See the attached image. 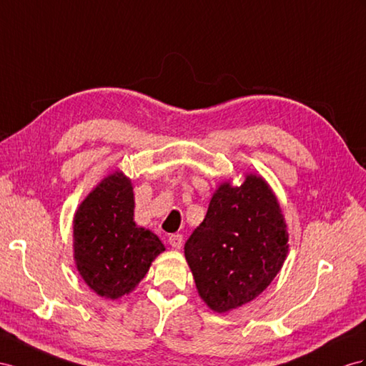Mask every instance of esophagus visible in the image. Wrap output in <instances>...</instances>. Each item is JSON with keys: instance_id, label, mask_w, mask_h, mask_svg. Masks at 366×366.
<instances>
[{"instance_id": "esophagus-1", "label": "esophagus", "mask_w": 366, "mask_h": 366, "mask_svg": "<svg viewBox=\"0 0 366 366\" xmlns=\"http://www.w3.org/2000/svg\"><path fill=\"white\" fill-rule=\"evenodd\" d=\"M168 242L173 249H181L182 247V235L179 233H173V235L168 237Z\"/></svg>"}]
</instances>
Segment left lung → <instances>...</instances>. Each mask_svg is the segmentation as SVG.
I'll use <instances>...</instances> for the list:
<instances>
[{
  "instance_id": "8db88e82",
  "label": "left lung",
  "mask_w": 366,
  "mask_h": 366,
  "mask_svg": "<svg viewBox=\"0 0 366 366\" xmlns=\"http://www.w3.org/2000/svg\"><path fill=\"white\" fill-rule=\"evenodd\" d=\"M287 241L285 214L263 176L222 182L184 247L202 302L226 314L255 300L283 267Z\"/></svg>"
}]
</instances>
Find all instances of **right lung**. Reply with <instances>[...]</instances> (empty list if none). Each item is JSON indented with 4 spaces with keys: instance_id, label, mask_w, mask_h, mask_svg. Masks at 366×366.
<instances>
[{
    "instance_id": "obj_1",
    "label": "right lung",
    "mask_w": 366,
    "mask_h": 366,
    "mask_svg": "<svg viewBox=\"0 0 366 366\" xmlns=\"http://www.w3.org/2000/svg\"><path fill=\"white\" fill-rule=\"evenodd\" d=\"M74 261L97 295L117 300L140 283L165 246L152 230L136 226L133 184L116 170L94 187L72 221Z\"/></svg>"
}]
</instances>
